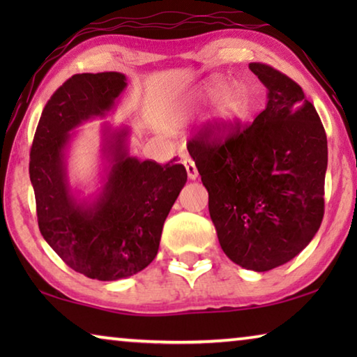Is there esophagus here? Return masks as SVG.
Returning <instances> with one entry per match:
<instances>
[{
    "instance_id": "34e87169",
    "label": "esophagus",
    "mask_w": 357,
    "mask_h": 357,
    "mask_svg": "<svg viewBox=\"0 0 357 357\" xmlns=\"http://www.w3.org/2000/svg\"><path fill=\"white\" fill-rule=\"evenodd\" d=\"M183 164H184L185 170H187V176H189V179L195 181L198 178V170H197V167H195V162H193L190 157H184Z\"/></svg>"
}]
</instances>
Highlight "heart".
Listing matches in <instances>:
<instances>
[{
  "mask_svg": "<svg viewBox=\"0 0 357 357\" xmlns=\"http://www.w3.org/2000/svg\"><path fill=\"white\" fill-rule=\"evenodd\" d=\"M215 100L214 123L220 130L236 126L247 113V98L239 83H225L222 78H213L193 94V104Z\"/></svg>",
  "mask_w": 357,
  "mask_h": 357,
  "instance_id": "1",
  "label": "heart"
}]
</instances>
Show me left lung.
Wrapping results in <instances>:
<instances>
[{
	"label": "left lung",
	"mask_w": 357,
	"mask_h": 357,
	"mask_svg": "<svg viewBox=\"0 0 357 357\" xmlns=\"http://www.w3.org/2000/svg\"><path fill=\"white\" fill-rule=\"evenodd\" d=\"M249 68L268 89L264 110L225 142L206 129L187 149L209 193L222 250L264 273L304 250L321 225L328 138L298 83L266 64Z\"/></svg>",
	"instance_id": "8db88e82"
}]
</instances>
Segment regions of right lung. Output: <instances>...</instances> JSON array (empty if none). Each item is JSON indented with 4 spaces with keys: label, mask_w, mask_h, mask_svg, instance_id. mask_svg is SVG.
Here are the masks:
<instances>
[{
    "label": "right lung",
    "mask_w": 357,
    "mask_h": 357,
    "mask_svg": "<svg viewBox=\"0 0 357 357\" xmlns=\"http://www.w3.org/2000/svg\"><path fill=\"white\" fill-rule=\"evenodd\" d=\"M126 86L121 72L69 78L47 102L29 154L42 236L69 268L102 282L126 279L153 261L164 222L187 181L176 157L167 165L137 159L129 153L130 129L104 123L100 187L82 197L70 185L74 130L113 113Z\"/></svg>",
    "instance_id": "add662e5"
}]
</instances>
